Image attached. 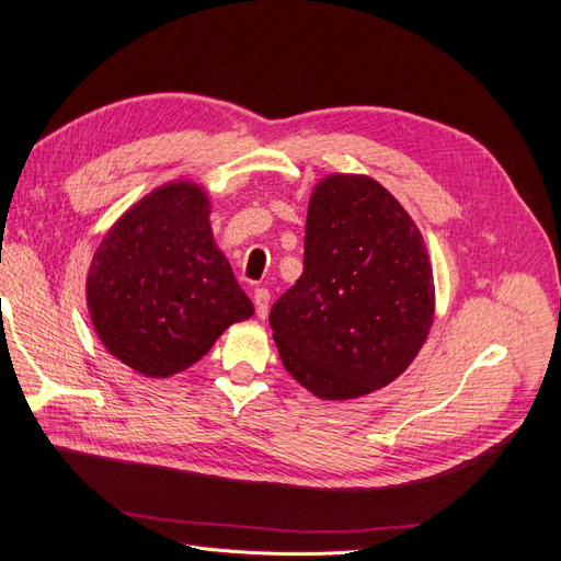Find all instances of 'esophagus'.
I'll list each match as a JSON object with an SVG mask.
<instances>
[{"instance_id":"esophagus-1","label":"esophagus","mask_w":561,"mask_h":561,"mask_svg":"<svg viewBox=\"0 0 561 561\" xmlns=\"http://www.w3.org/2000/svg\"><path fill=\"white\" fill-rule=\"evenodd\" d=\"M252 301H254V311H257L260 318H266L268 313V301H271V293L266 290V287H257L252 295Z\"/></svg>"}]
</instances>
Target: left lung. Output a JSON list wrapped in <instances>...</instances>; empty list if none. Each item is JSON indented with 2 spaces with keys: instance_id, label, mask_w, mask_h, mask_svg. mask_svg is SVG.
<instances>
[{
  "instance_id": "obj_1",
  "label": "left lung",
  "mask_w": 561,
  "mask_h": 561,
  "mask_svg": "<svg viewBox=\"0 0 561 561\" xmlns=\"http://www.w3.org/2000/svg\"><path fill=\"white\" fill-rule=\"evenodd\" d=\"M433 318V268L410 213L369 175L322 178L304 271L268 316L290 377L320 400L375 393L412 365Z\"/></svg>"
}]
</instances>
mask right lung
Instances as JSON below:
<instances>
[{
	"mask_svg": "<svg viewBox=\"0 0 561 561\" xmlns=\"http://www.w3.org/2000/svg\"><path fill=\"white\" fill-rule=\"evenodd\" d=\"M87 304L103 346L149 379L192 367L254 313L194 180L157 186L116 219L89 266Z\"/></svg>",
	"mask_w": 561,
	"mask_h": 561,
	"instance_id": "add662e5",
	"label": "right lung"
}]
</instances>
